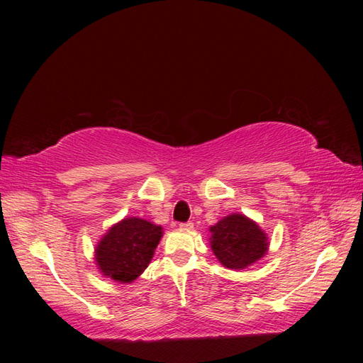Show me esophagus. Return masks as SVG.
<instances>
[{"label":"esophagus","instance_id":"obj_1","mask_svg":"<svg viewBox=\"0 0 363 363\" xmlns=\"http://www.w3.org/2000/svg\"><path fill=\"white\" fill-rule=\"evenodd\" d=\"M182 230H192L194 228V223H191V221H188V223H180V225H179Z\"/></svg>","mask_w":363,"mask_h":363}]
</instances>
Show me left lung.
<instances>
[{
    "label": "left lung",
    "mask_w": 363,
    "mask_h": 363,
    "mask_svg": "<svg viewBox=\"0 0 363 363\" xmlns=\"http://www.w3.org/2000/svg\"><path fill=\"white\" fill-rule=\"evenodd\" d=\"M211 245L218 260L230 269H244L267 252L268 239L244 215H228L211 227Z\"/></svg>",
    "instance_id": "8db88e82"
}]
</instances>
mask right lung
Here are the masks:
<instances>
[{
    "mask_svg": "<svg viewBox=\"0 0 363 363\" xmlns=\"http://www.w3.org/2000/svg\"><path fill=\"white\" fill-rule=\"evenodd\" d=\"M162 233L160 225L140 218H125L108 230L96 247L98 267L116 281H133L148 267Z\"/></svg>",
    "mask_w": 363,
    "mask_h": 363,
    "instance_id": "right-lung-1",
    "label": "right lung"
}]
</instances>
